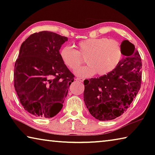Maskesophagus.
Segmentation results:
<instances>
[{
	"label": "esophagus",
	"mask_w": 155,
	"mask_h": 155,
	"mask_svg": "<svg viewBox=\"0 0 155 155\" xmlns=\"http://www.w3.org/2000/svg\"><path fill=\"white\" fill-rule=\"evenodd\" d=\"M75 80L77 81H79V82H83L84 81V78H80V77H77L75 78Z\"/></svg>",
	"instance_id": "obj_1"
}]
</instances>
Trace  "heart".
Returning <instances> with one entry per match:
<instances>
[{
  "label": "heart",
  "mask_w": 155,
  "mask_h": 155,
  "mask_svg": "<svg viewBox=\"0 0 155 155\" xmlns=\"http://www.w3.org/2000/svg\"><path fill=\"white\" fill-rule=\"evenodd\" d=\"M59 54L64 64L70 69L74 70L86 57L87 65L74 71L80 77H90L96 73L100 77L109 74L118 65L122 57L120 44L108 38H89L78 44V51L66 45L60 50Z\"/></svg>",
  "instance_id": "obj_1"
}]
</instances>
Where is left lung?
<instances>
[{"label": "left lung", "instance_id": "8db88e82", "mask_svg": "<svg viewBox=\"0 0 155 155\" xmlns=\"http://www.w3.org/2000/svg\"><path fill=\"white\" fill-rule=\"evenodd\" d=\"M125 56L109 74L84 81V101L90 114L101 121L124 114L140 90L141 59L135 46L124 40L120 46Z\"/></svg>", "mask_w": 155, "mask_h": 155}]
</instances>
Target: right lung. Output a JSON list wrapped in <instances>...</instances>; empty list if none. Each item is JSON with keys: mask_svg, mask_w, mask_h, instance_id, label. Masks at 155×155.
I'll use <instances>...</instances> for the list:
<instances>
[{"mask_svg": "<svg viewBox=\"0 0 155 155\" xmlns=\"http://www.w3.org/2000/svg\"><path fill=\"white\" fill-rule=\"evenodd\" d=\"M68 38L51 31L31 35L22 44L15 63L14 87L26 111L50 118L61 111L74 75L61 59Z\"/></svg>", "mask_w": 155, "mask_h": 155, "instance_id": "add662e5", "label": "right lung"}]
</instances>
